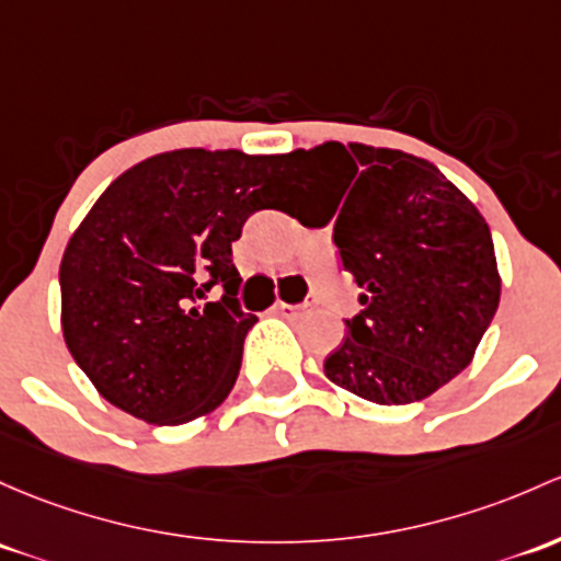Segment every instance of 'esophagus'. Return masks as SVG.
<instances>
[{"mask_svg":"<svg viewBox=\"0 0 561 561\" xmlns=\"http://www.w3.org/2000/svg\"><path fill=\"white\" fill-rule=\"evenodd\" d=\"M306 309H309V304H306V306H296V304H285V300H279V304L274 306L276 314L287 317V320H293V317H300Z\"/></svg>","mask_w":561,"mask_h":561,"instance_id":"34e87169","label":"esophagus"}]
</instances>
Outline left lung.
I'll return each mask as SVG.
<instances>
[{
	"mask_svg": "<svg viewBox=\"0 0 561 561\" xmlns=\"http://www.w3.org/2000/svg\"><path fill=\"white\" fill-rule=\"evenodd\" d=\"M298 193L339 196L330 211L341 265L363 311L325 359V376L379 405L424 400L473 359L494 320L500 276L486 220L433 163L400 150L325 141L290 152Z\"/></svg>",
	"mask_w": 561,
	"mask_h": 561,
	"instance_id": "left-lung-1",
	"label": "left lung"
}]
</instances>
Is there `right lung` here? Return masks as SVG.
I'll return each instance as SVG.
<instances>
[{
	"mask_svg": "<svg viewBox=\"0 0 561 561\" xmlns=\"http://www.w3.org/2000/svg\"><path fill=\"white\" fill-rule=\"evenodd\" d=\"M296 191L290 156L239 150L163 152L112 182L58 271L64 341L102 398L150 424H185L228 398L257 322L236 298L231 244Z\"/></svg>",
	"mask_w": 561,
	"mask_h": 561,
	"instance_id": "add662e5",
	"label": "right lung"
}]
</instances>
